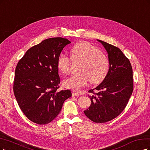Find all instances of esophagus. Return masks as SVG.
Wrapping results in <instances>:
<instances>
[{"label":"esophagus","mask_w":150,"mask_h":150,"mask_svg":"<svg viewBox=\"0 0 150 150\" xmlns=\"http://www.w3.org/2000/svg\"><path fill=\"white\" fill-rule=\"evenodd\" d=\"M79 95H80V94H79V93L76 92V91H73V92H72V96H79Z\"/></svg>","instance_id":"34e87169"}]
</instances>
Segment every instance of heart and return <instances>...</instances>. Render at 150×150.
<instances>
[{
	"label": "heart",
	"mask_w": 150,
	"mask_h": 150,
	"mask_svg": "<svg viewBox=\"0 0 150 150\" xmlns=\"http://www.w3.org/2000/svg\"><path fill=\"white\" fill-rule=\"evenodd\" d=\"M74 60L81 61L79 73L71 75L64 81L67 88L79 90L86 85L89 80L98 83L107 76L109 70L107 57L95 47L86 42L77 43L71 49ZM71 60L64 53H61L57 59V67L64 74L69 73Z\"/></svg>",
	"instance_id": "heart-1"
}]
</instances>
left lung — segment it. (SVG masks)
I'll return each mask as SVG.
<instances>
[{
  "label": "left lung",
  "instance_id": "left-lung-1",
  "mask_svg": "<svg viewBox=\"0 0 150 150\" xmlns=\"http://www.w3.org/2000/svg\"><path fill=\"white\" fill-rule=\"evenodd\" d=\"M108 54L109 70L103 81L88 91L91 105L85 115L95 123H105L116 118L126 107L133 90L131 64L118 47L97 40ZM97 92L94 93V90Z\"/></svg>",
  "mask_w": 150,
  "mask_h": 150
}]
</instances>
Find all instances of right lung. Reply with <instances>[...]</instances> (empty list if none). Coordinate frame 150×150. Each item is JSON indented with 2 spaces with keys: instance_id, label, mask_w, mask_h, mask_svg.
<instances>
[{
  "instance_id": "right-lung-1",
  "label": "right lung",
  "mask_w": 150,
  "mask_h": 150,
  "mask_svg": "<svg viewBox=\"0 0 150 150\" xmlns=\"http://www.w3.org/2000/svg\"><path fill=\"white\" fill-rule=\"evenodd\" d=\"M70 43L61 37L48 38L28 49L18 62L14 95L22 112L33 123L51 122L71 96L70 90H57L60 79L57 65L62 50Z\"/></svg>"
}]
</instances>
